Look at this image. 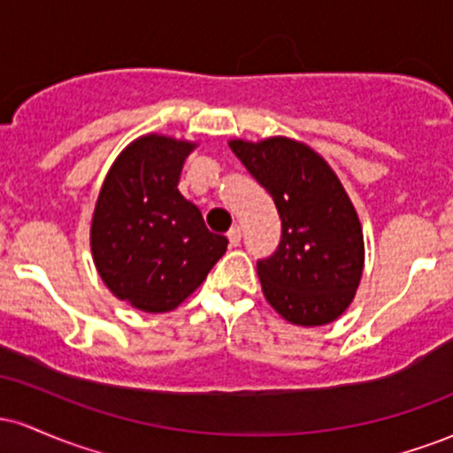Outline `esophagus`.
Listing matches in <instances>:
<instances>
[{"label": "esophagus", "mask_w": 453, "mask_h": 453, "mask_svg": "<svg viewBox=\"0 0 453 453\" xmlns=\"http://www.w3.org/2000/svg\"><path fill=\"white\" fill-rule=\"evenodd\" d=\"M241 238H242V234H241V230H238V227H232V230L227 232V241H230V247H238V244H241Z\"/></svg>", "instance_id": "esophagus-1"}]
</instances>
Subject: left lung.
Masks as SVG:
<instances>
[{
    "label": "left lung",
    "mask_w": 453,
    "mask_h": 453,
    "mask_svg": "<svg viewBox=\"0 0 453 453\" xmlns=\"http://www.w3.org/2000/svg\"><path fill=\"white\" fill-rule=\"evenodd\" d=\"M230 149L280 217L277 251L257 262L264 296L289 324H330L351 304L364 268L362 226L339 176L313 149L283 136L230 140Z\"/></svg>",
    "instance_id": "obj_1"
}]
</instances>
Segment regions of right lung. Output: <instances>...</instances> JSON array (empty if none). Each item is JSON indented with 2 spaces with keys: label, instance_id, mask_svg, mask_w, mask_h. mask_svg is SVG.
<instances>
[{
  "label": "right lung",
  "instance_id": "obj_1",
  "mask_svg": "<svg viewBox=\"0 0 453 453\" xmlns=\"http://www.w3.org/2000/svg\"><path fill=\"white\" fill-rule=\"evenodd\" d=\"M194 142L159 134L134 140L114 159L97 196L91 253L106 288L144 313H168L189 298L226 253L179 191Z\"/></svg>",
  "mask_w": 453,
  "mask_h": 453
}]
</instances>
